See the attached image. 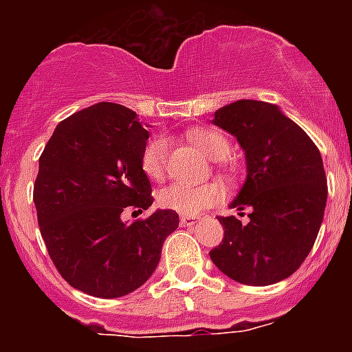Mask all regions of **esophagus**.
<instances>
[{
    "label": "esophagus",
    "mask_w": 352,
    "mask_h": 352,
    "mask_svg": "<svg viewBox=\"0 0 352 352\" xmlns=\"http://www.w3.org/2000/svg\"><path fill=\"white\" fill-rule=\"evenodd\" d=\"M199 220H201L199 217H188V214H183V217H179V223H182L183 227H194Z\"/></svg>",
    "instance_id": "1"
}]
</instances>
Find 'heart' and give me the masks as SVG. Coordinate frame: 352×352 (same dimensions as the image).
Segmentation results:
<instances>
[{
	"label": "heart",
	"instance_id": "1",
	"mask_svg": "<svg viewBox=\"0 0 352 352\" xmlns=\"http://www.w3.org/2000/svg\"><path fill=\"white\" fill-rule=\"evenodd\" d=\"M188 139L197 146L210 160L222 162L231 153V144L226 135L213 129H195L188 133ZM142 170L151 179H162L167 173V141L157 138L144 148L141 160ZM222 197V190L217 183H173L162 188L158 194V204L164 210L176 211L179 214L194 217L206 208L217 204Z\"/></svg>",
	"mask_w": 352,
	"mask_h": 352
}]
</instances>
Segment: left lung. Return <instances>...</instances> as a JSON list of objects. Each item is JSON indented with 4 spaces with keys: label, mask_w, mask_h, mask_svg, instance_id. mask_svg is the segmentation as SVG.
Listing matches in <instances>:
<instances>
[{
    "label": "left lung",
    "mask_w": 352,
    "mask_h": 352,
    "mask_svg": "<svg viewBox=\"0 0 352 352\" xmlns=\"http://www.w3.org/2000/svg\"><path fill=\"white\" fill-rule=\"evenodd\" d=\"M213 125L232 133L245 151L247 179L229 206L250 210V220L219 217L223 239L210 257L239 284H276L300 268L321 229L328 199L321 153L301 126L268 102L223 105Z\"/></svg>",
    "instance_id": "left-lung-1"
}]
</instances>
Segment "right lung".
<instances>
[{"label":"right lung","instance_id":"right-lung-1","mask_svg":"<svg viewBox=\"0 0 352 352\" xmlns=\"http://www.w3.org/2000/svg\"><path fill=\"white\" fill-rule=\"evenodd\" d=\"M148 138L132 109L100 102L61 121L40 155L33 188L40 232L61 276L91 296L141 287L179 226L170 210L121 220L125 210L153 204L141 166Z\"/></svg>","mask_w":352,"mask_h":352}]
</instances>
